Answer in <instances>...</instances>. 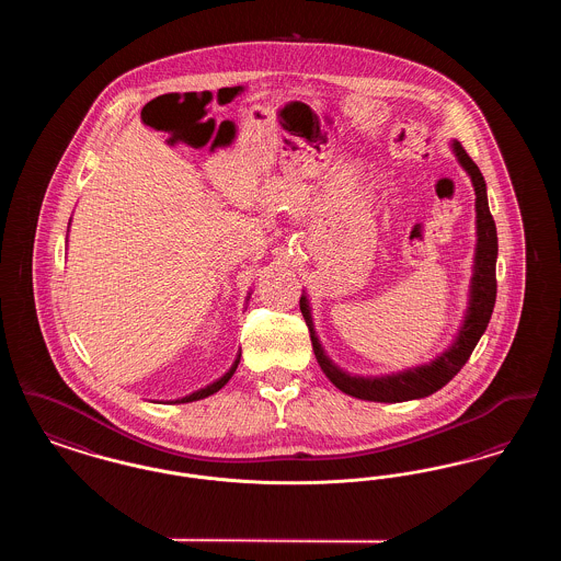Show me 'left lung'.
Returning a JSON list of instances; mask_svg holds the SVG:
<instances>
[{
	"label": "left lung",
	"mask_w": 561,
	"mask_h": 561,
	"mask_svg": "<svg viewBox=\"0 0 561 561\" xmlns=\"http://www.w3.org/2000/svg\"><path fill=\"white\" fill-rule=\"evenodd\" d=\"M450 149L458 165L471 179V185L476 191V250H473L471 282L467 293V309L448 347L425 364L410 366L398 373H347L339 364H334L332 357L325 353V348L321 347L320 336L313 323V313H311V300H309V294L302 290L300 311L307 321L313 353L320 364L321 373L328 376V380L336 389H341L351 398L398 403V401L423 400L433 396L460 373V368L467 364L469 355L480 343L481 334L485 332L488 321L492 318V309L496 302V256H499L496 225L490 214L488 191H485V181L481 176L480 168L467 156V151L458 140H450Z\"/></svg>",
	"instance_id": "8db88e82"
}]
</instances>
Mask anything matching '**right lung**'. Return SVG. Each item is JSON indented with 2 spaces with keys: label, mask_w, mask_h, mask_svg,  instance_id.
I'll list each match as a JSON object with an SVG mask.
<instances>
[{
  "label": "right lung",
  "mask_w": 561,
  "mask_h": 561,
  "mask_svg": "<svg viewBox=\"0 0 561 561\" xmlns=\"http://www.w3.org/2000/svg\"><path fill=\"white\" fill-rule=\"evenodd\" d=\"M71 225V222H69ZM67 240H69V229H67ZM250 294H252V290L248 293V296H245V305H248V300H250ZM240 357H241V351H238V355H236V362L231 364V368L227 370V373L222 374L220 378H216V380H213L210 385H206V387H202V389H197V391H193V393H188V396H185V398H179V400H172L170 403H188V401H197V400H204V398H208V396H213V393H216L218 389H222L227 382H229V378L236 374V370H238V364H240Z\"/></svg>",
  "instance_id": "1"
}]
</instances>
